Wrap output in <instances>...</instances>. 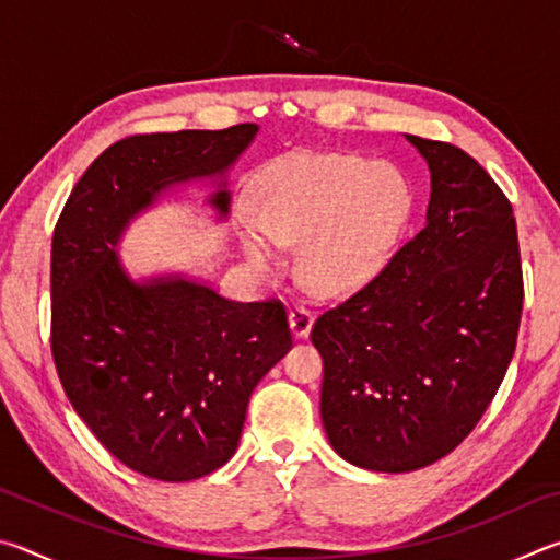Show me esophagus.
I'll return each mask as SVG.
<instances>
[{"label": "esophagus", "instance_id": "esophagus-1", "mask_svg": "<svg viewBox=\"0 0 560 560\" xmlns=\"http://www.w3.org/2000/svg\"><path fill=\"white\" fill-rule=\"evenodd\" d=\"M289 326L293 336L306 338L311 334V326H314V316H311V311L296 306L289 311Z\"/></svg>", "mask_w": 560, "mask_h": 560}]
</instances>
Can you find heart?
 <instances>
[{"instance_id": "heart-1", "label": "heart", "mask_w": 560, "mask_h": 560, "mask_svg": "<svg viewBox=\"0 0 560 560\" xmlns=\"http://www.w3.org/2000/svg\"><path fill=\"white\" fill-rule=\"evenodd\" d=\"M410 212L397 170L355 155H289L273 163L257 195V222L240 224L254 267L279 264V246L301 244V277L314 291L340 293L381 269Z\"/></svg>"}]
</instances>
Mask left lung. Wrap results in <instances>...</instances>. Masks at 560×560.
I'll list each match as a JSON object with an SVG mask.
<instances>
[{
  "mask_svg": "<svg viewBox=\"0 0 560 560\" xmlns=\"http://www.w3.org/2000/svg\"><path fill=\"white\" fill-rule=\"evenodd\" d=\"M430 167L428 220L377 277L320 314V420L346 462L415 471L477 428L524 306L506 195L457 145L405 136Z\"/></svg>",
  "mask_w": 560,
  "mask_h": 560,
  "instance_id": "obj_1",
  "label": "left lung"
}]
</instances>
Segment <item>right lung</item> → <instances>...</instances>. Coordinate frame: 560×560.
Segmentation results:
<instances>
[{
	"label": "right lung",
	"instance_id": "obj_1",
	"mask_svg": "<svg viewBox=\"0 0 560 560\" xmlns=\"http://www.w3.org/2000/svg\"><path fill=\"white\" fill-rule=\"evenodd\" d=\"M257 122L118 140L71 189L51 242V353L75 415L126 467L192 481L232 459L254 387L289 353L281 301L240 303L185 273L132 279L118 242L167 189L217 179Z\"/></svg>",
	"mask_w": 560,
	"mask_h": 560
}]
</instances>
